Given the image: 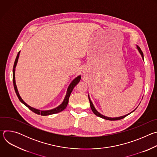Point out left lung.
<instances>
[{
	"instance_id": "8db88e82",
	"label": "left lung",
	"mask_w": 157,
	"mask_h": 157,
	"mask_svg": "<svg viewBox=\"0 0 157 157\" xmlns=\"http://www.w3.org/2000/svg\"><path fill=\"white\" fill-rule=\"evenodd\" d=\"M137 50H139V53H140V54L141 55V56H142V59H143V60L144 61V54H143V52H142V50H141V49H140V48L139 47V46H137ZM88 98H89V102H90V106H91V110H92V111L93 112V113L96 115V116H98V117H101V118H102V119H106V120H109V121H117V120H120V119H124V117H125L126 116H127L128 114H131L132 112H133L134 110H133L132 112H131L130 113H129V114H126V115H125V116H121V117H114V118H113V117H107V116H103L102 114H100L99 112L96 109V108L94 107V105H93V102H92V101H91V99H90V98H89V95H88Z\"/></svg>"
}]
</instances>
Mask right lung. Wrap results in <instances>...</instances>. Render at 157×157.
<instances>
[{"mask_svg": "<svg viewBox=\"0 0 157 157\" xmlns=\"http://www.w3.org/2000/svg\"><path fill=\"white\" fill-rule=\"evenodd\" d=\"M20 51L18 53L17 55V57H16V59L15 60V62H14V65H13V86H14V89H15V93L18 98V99L20 100V101L23 103L25 105H26L30 110H31L32 112H33V113H35V114H38V115H41V116H48V115H52V114H56V113H59V112H61L63 111L64 109H66L67 105H68V101H69V98L70 96V94L73 91V89H74V87L76 86V85L81 80V76H77L75 79H74L73 80V81L70 83V84L69 85L68 87V90H67V92H66V96L63 101V102L59 105H58V107L53 109H51V110H39V109H36L35 108H33L30 105H29L26 102H25L24 101V100L21 99V98L20 97L19 93H18V89H17V86H16V83H15V68H16V66H17V62H18V58H19V55H20Z\"/></svg>", "mask_w": 157, "mask_h": 157, "instance_id": "right-lung-1", "label": "right lung"}]
</instances>
